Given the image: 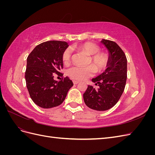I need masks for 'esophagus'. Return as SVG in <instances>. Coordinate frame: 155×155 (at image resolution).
<instances>
[{"label":"esophagus","instance_id":"1","mask_svg":"<svg viewBox=\"0 0 155 155\" xmlns=\"http://www.w3.org/2000/svg\"><path fill=\"white\" fill-rule=\"evenodd\" d=\"M79 83V81H78L73 80V83L74 84V85H76V84H78V83Z\"/></svg>","mask_w":155,"mask_h":155}]
</instances>
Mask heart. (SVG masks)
I'll list each match as a JSON object with an SVG mask.
<instances>
[{"instance_id":"1","label":"heart","mask_w":155,"mask_h":155,"mask_svg":"<svg viewBox=\"0 0 155 155\" xmlns=\"http://www.w3.org/2000/svg\"><path fill=\"white\" fill-rule=\"evenodd\" d=\"M78 48L88 55H91L90 63L92 64L87 67L74 66L67 70L68 76L76 80H85V79L91 77L95 73L96 70L97 72H101L104 70L108 64V56L102 51H100V47L97 45L86 42L79 45ZM72 52L69 48L65 50L62 55L63 61L65 64L70 63L71 60Z\"/></svg>"}]
</instances>
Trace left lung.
Instances as JSON below:
<instances>
[{"mask_svg":"<svg viewBox=\"0 0 155 155\" xmlns=\"http://www.w3.org/2000/svg\"><path fill=\"white\" fill-rule=\"evenodd\" d=\"M101 43L109 51L108 64L104 72L92 81L98 85L97 89L88 85L83 94L87 107L93 110L104 111L110 109L118 101L125 89L127 62L124 51L115 42L102 39Z\"/></svg>","mask_w":155,"mask_h":155,"instance_id":"1","label":"left lung"}]
</instances>
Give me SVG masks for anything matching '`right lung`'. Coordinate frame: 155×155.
I'll use <instances>...</instances> for the list:
<instances>
[{"label":"right lung","instance_id":"obj_1","mask_svg":"<svg viewBox=\"0 0 155 155\" xmlns=\"http://www.w3.org/2000/svg\"><path fill=\"white\" fill-rule=\"evenodd\" d=\"M68 46L64 41L44 42L36 46L27 58L26 87L33 101L43 109L61 104L73 86L68 77L59 81L54 79V73L59 75L63 68L62 55Z\"/></svg>","mask_w":155,"mask_h":155}]
</instances>
